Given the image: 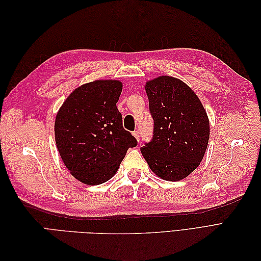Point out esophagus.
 I'll list each match as a JSON object with an SVG mask.
<instances>
[{
  "label": "esophagus",
  "mask_w": 261,
  "mask_h": 261,
  "mask_svg": "<svg viewBox=\"0 0 261 261\" xmlns=\"http://www.w3.org/2000/svg\"><path fill=\"white\" fill-rule=\"evenodd\" d=\"M133 135H134V137H135L138 141H140V134H139V132L138 130H135L133 133Z\"/></svg>",
  "instance_id": "obj_1"
}]
</instances>
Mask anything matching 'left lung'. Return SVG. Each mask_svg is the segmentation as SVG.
<instances>
[{
	"label": "left lung",
	"mask_w": 261,
	"mask_h": 261,
	"mask_svg": "<svg viewBox=\"0 0 261 261\" xmlns=\"http://www.w3.org/2000/svg\"><path fill=\"white\" fill-rule=\"evenodd\" d=\"M153 136L140 148L149 168L165 180L187 177L200 164L209 143L207 112L185 83L159 76L146 83Z\"/></svg>",
	"instance_id": "left-lung-1"
}]
</instances>
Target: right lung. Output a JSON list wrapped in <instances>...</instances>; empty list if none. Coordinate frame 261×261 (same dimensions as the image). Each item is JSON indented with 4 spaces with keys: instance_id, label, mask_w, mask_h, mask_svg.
Masks as SVG:
<instances>
[{
    "instance_id": "obj_1",
    "label": "right lung",
    "mask_w": 261,
    "mask_h": 261,
    "mask_svg": "<svg viewBox=\"0 0 261 261\" xmlns=\"http://www.w3.org/2000/svg\"><path fill=\"white\" fill-rule=\"evenodd\" d=\"M120 81H94L76 88L60 108L55 143L67 170L87 185L106 183L137 140L125 130L116 102Z\"/></svg>"
}]
</instances>
